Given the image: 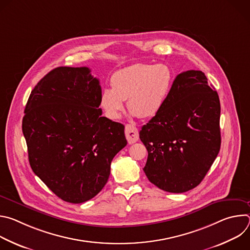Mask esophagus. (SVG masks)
<instances>
[{
  "label": "esophagus",
  "instance_id": "obj_1",
  "mask_svg": "<svg viewBox=\"0 0 250 250\" xmlns=\"http://www.w3.org/2000/svg\"><path fill=\"white\" fill-rule=\"evenodd\" d=\"M125 137H126L129 145L134 144V142H136L138 140V137H139L137 128L131 125H125Z\"/></svg>",
  "mask_w": 250,
  "mask_h": 250
}]
</instances>
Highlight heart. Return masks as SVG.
I'll return each mask as SVG.
<instances>
[{
  "instance_id": "heart-1",
  "label": "heart",
  "mask_w": 250,
  "mask_h": 250,
  "mask_svg": "<svg viewBox=\"0 0 250 250\" xmlns=\"http://www.w3.org/2000/svg\"><path fill=\"white\" fill-rule=\"evenodd\" d=\"M173 74L164 64L135 63L118 70L111 77V89H104L100 105L105 117L118 120L127 100L131 115L140 119L156 116L169 96Z\"/></svg>"
}]
</instances>
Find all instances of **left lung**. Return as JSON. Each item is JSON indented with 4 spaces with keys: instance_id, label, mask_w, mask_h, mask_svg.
I'll use <instances>...</instances> for the list:
<instances>
[{
    "instance_id": "1",
    "label": "left lung",
    "mask_w": 250,
    "mask_h": 250,
    "mask_svg": "<svg viewBox=\"0 0 250 250\" xmlns=\"http://www.w3.org/2000/svg\"><path fill=\"white\" fill-rule=\"evenodd\" d=\"M221 104L206 75H177L161 111L141 127L148 180L170 193H184L205 178L221 148Z\"/></svg>"
}]
</instances>
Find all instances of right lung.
I'll return each instance as SVG.
<instances>
[{"mask_svg":"<svg viewBox=\"0 0 250 250\" xmlns=\"http://www.w3.org/2000/svg\"><path fill=\"white\" fill-rule=\"evenodd\" d=\"M99 79L88 67H58L31 91L22 119L34 174L61 200L80 204L108 182L127 144L125 125L102 117Z\"/></svg>","mask_w":250,"mask_h":250,"instance_id":"right-lung-1","label":"right lung"}]
</instances>
